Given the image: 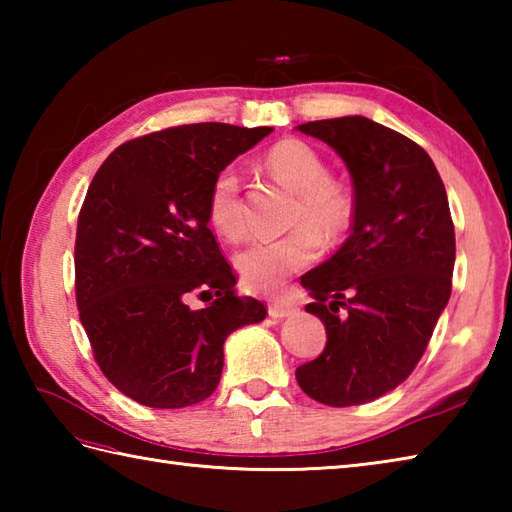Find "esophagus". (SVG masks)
<instances>
[{"instance_id":"1","label":"esophagus","mask_w":512,"mask_h":512,"mask_svg":"<svg viewBox=\"0 0 512 512\" xmlns=\"http://www.w3.org/2000/svg\"><path fill=\"white\" fill-rule=\"evenodd\" d=\"M268 314L273 319H286L292 317V314H297V308L286 299H273L268 303Z\"/></svg>"}]
</instances>
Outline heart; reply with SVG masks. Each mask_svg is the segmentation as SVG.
<instances>
[{"label":"heart","mask_w":512,"mask_h":512,"mask_svg":"<svg viewBox=\"0 0 512 512\" xmlns=\"http://www.w3.org/2000/svg\"><path fill=\"white\" fill-rule=\"evenodd\" d=\"M266 169L297 193L295 224H303L281 237H259L237 255V268L246 286L257 292H275L299 270L321 255V238L336 242L350 231L354 220L352 191L328 176V165L317 149L297 138L281 140L268 149ZM209 222L226 239L244 235V211L239 202L237 173L226 167L211 182L206 200Z\"/></svg>","instance_id":"b5f03b06"}]
</instances>
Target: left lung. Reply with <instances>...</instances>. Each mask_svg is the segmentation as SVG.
<instances>
[{"label":"left lung","mask_w":512,"mask_h":512,"mask_svg":"<svg viewBox=\"0 0 512 512\" xmlns=\"http://www.w3.org/2000/svg\"><path fill=\"white\" fill-rule=\"evenodd\" d=\"M345 162L354 189L352 233L301 277L306 312L328 343L297 367V383L330 407L365 405L418 365L451 297L455 231L447 191L427 151L365 116L297 125Z\"/></svg>","instance_id":"8db88e82"}]
</instances>
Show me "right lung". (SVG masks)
<instances>
[{
    "label": "right lung",
    "mask_w": 512,
    "mask_h": 512,
    "mask_svg": "<svg viewBox=\"0 0 512 512\" xmlns=\"http://www.w3.org/2000/svg\"><path fill=\"white\" fill-rule=\"evenodd\" d=\"M273 127L195 123L114 149L76 226V306L107 380L154 409L209 398L224 341L266 319L235 295V275L209 228L213 178ZM191 294L210 303L193 311Z\"/></svg>",
    "instance_id": "1"
}]
</instances>
